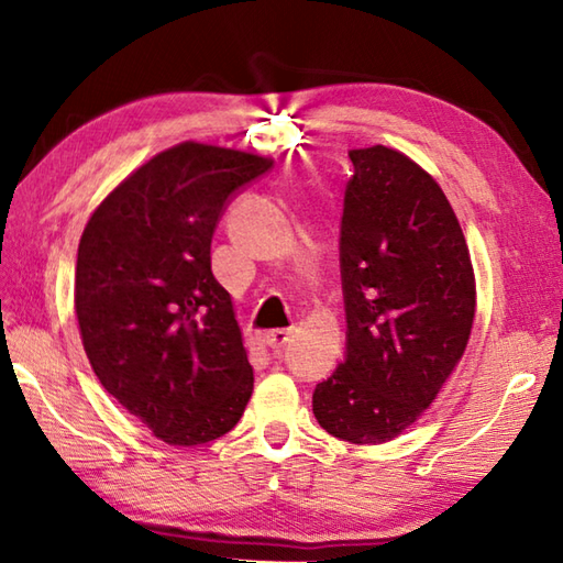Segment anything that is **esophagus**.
Wrapping results in <instances>:
<instances>
[{
  "instance_id": "34e87169",
  "label": "esophagus",
  "mask_w": 563,
  "mask_h": 563,
  "mask_svg": "<svg viewBox=\"0 0 563 563\" xmlns=\"http://www.w3.org/2000/svg\"><path fill=\"white\" fill-rule=\"evenodd\" d=\"M290 339H292L290 329H275V331L266 333V345H271L275 353H280L285 349V343H288Z\"/></svg>"
}]
</instances>
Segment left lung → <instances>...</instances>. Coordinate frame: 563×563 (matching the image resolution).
<instances>
[{"mask_svg":"<svg viewBox=\"0 0 563 563\" xmlns=\"http://www.w3.org/2000/svg\"><path fill=\"white\" fill-rule=\"evenodd\" d=\"M341 220L345 357L312 409L333 438L377 445L435 401L470 343L472 256L438 181L404 152L351 150Z\"/></svg>","mask_w":563,"mask_h":563,"instance_id":"8db88e82","label":"left lung"}]
</instances>
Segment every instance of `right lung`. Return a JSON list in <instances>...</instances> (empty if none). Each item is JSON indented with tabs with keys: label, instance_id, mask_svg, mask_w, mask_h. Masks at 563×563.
<instances>
[{
	"label": "right lung",
	"instance_id": "1",
	"mask_svg": "<svg viewBox=\"0 0 563 563\" xmlns=\"http://www.w3.org/2000/svg\"><path fill=\"white\" fill-rule=\"evenodd\" d=\"M271 166L261 154L181 142L125 176L81 232L84 351L106 391L169 445L230 433L254 391L210 242L227 198Z\"/></svg>",
	"mask_w": 563,
	"mask_h": 563
}]
</instances>
